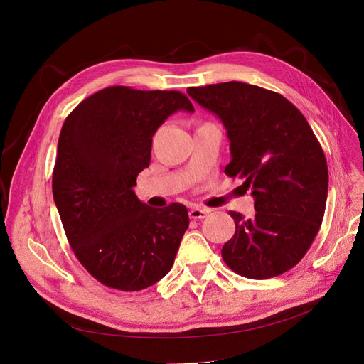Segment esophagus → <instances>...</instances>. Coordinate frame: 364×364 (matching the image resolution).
Here are the masks:
<instances>
[{
  "label": "esophagus",
  "instance_id": "obj_1",
  "mask_svg": "<svg viewBox=\"0 0 364 364\" xmlns=\"http://www.w3.org/2000/svg\"><path fill=\"white\" fill-rule=\"evenodd\" d=\"M209 213V209H206V208H192L188 211V217L192 218V220H200V218H205Z\"/></svg>",
  "mask_w": 364,
  "mask_h": 364
}]
</instances>
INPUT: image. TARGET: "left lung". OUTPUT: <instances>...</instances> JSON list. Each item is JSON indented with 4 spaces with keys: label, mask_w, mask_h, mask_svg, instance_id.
Here are the masks:
<instances>
[{
    "label": "left lung",
    "mask_w": 364,
    "mask_h": 364,
    "mask_svg": "<svg viewBox=\"0 0 364 364\" xmlns=\"http://www.w3.org/2000/svg\"><path fill=\"white\" fill-rule=\"evenodd\" d=\"M187 94L221 119L230 140L228 177L252 188L255 217L230 211L235 236L224 262L247 279H270L307 254L323 221L328 164L304 114L282 94L239 81L190 87Z\"/></svg>",
    "instance_id": "8db88e82"
}]
</instances>
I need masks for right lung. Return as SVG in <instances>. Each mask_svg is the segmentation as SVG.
Here are the masks:
<instances>
[{"label":"right lung","instance_id":"add662e5","mask_svg":"<svg viewBox=\"0 0 364 364\" xmlns=\"http://www.w3.org/2000/svg\"><path fill=\"white\" fill-rule=\"evenodd\" d=\"M177 110L180 91L107 87L66 118L53 169V198L84 269L112 289L134 292L168 274L188 227L187 208H151L132 187L149 166L151 137Z\"/></svg>","mask_w":364,"mask_h":364}]
</instances>
